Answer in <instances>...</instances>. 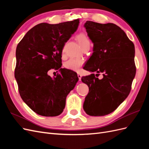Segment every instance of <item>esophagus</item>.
Returning a JSON list of instances; mask_svg holds the SVG:
<instances>
[{
	"instance_id": "1",
	"label": "esophagus",
	"mask_w": 149,
	"mask_h": 149,
	"mask_svg": "<svg viewBox=\"0 0 149 149\" xmlns=\"http://www.w3.org/2000/svg\"><path fill=\"white\" fill-rule=\"evenodd\" d=\"M78 78H79V81H81V77H82V76L80 74H78Z\"/></svg>"
}]
</instances>
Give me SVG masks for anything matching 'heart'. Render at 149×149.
Returning <instances> with one entry per match:
<instances>
[{"label": "heart", "mask_w": 149, "mask_h": 149, "mask_svg": "<svg viewBox=\"0 0 149 149\" xmlns=\"http://www.w3.org/2000/svg\"><path fill=\"white\" fill-rule=\"evenodd\" d=\"M76 40L79 43L80 47L82 49L89 47L91 45V42L88 36L84 33H79L76 37ZM83 64V61L79 59H70L65 63L66 68L73 70L74 71H78L81 66Z\"/></svg>", "instance_id": "obj_1"}]
</instances>
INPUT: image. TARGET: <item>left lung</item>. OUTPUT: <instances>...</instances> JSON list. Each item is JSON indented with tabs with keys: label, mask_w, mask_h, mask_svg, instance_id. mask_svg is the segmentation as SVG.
Segmentation results:
<instances>
[{
	"label": "left lung",
	"mask_w": 149,
	"mask_h": 149,
	"mask_svg": "<svg viewBox=\"0 0 149 149\" xmlns=\"http://www.w3.org/2000/svg\"><path fill=\"white\" fill-rule=\"evenodd\" d=\"M93 53L83 68L93 74L83 76L89 87L83 109L92 116H102L115 111L130 93L136 73L135 47L119 26L112 23L86 21ZM102 73V78L95 77Z\"/></svg>",
	"instance_id": "8db88e82"
}]
</instances>
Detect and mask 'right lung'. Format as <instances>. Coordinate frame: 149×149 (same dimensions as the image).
Masks as SVG:
<instances>
[{
	"mask_svg": "<svg viewBox=\"0 0 149 149\" xmlns=\"http://www.w3.org/2000/svg\"><path fill=\"white\" fill-rule=\"evenodd\" d=\"M79 20L58 24L42 23L25 34L16 49L15 78L22 100L36 113L59 116L68 94L78 81L74 71L61 68L62 50L78 29ZM60 69L52 79L51 69Z\"/></svg>",
	"mask_w": 149,
	"mask_h": 149,
	"instance_id": "add662e5",
	"label": "right lung"
}]
</instances>
